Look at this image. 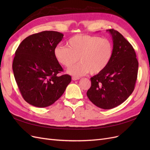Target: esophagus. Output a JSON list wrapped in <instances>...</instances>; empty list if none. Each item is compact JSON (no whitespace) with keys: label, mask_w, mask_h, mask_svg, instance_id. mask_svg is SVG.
<instances>
[{"label":"esophagus","mask_w":150,"mask_h":150,"mask_svg":"<svg viewBox=\"0 0 150 150\" xmlns=\"http://www.w3.org/2000/svg\"><path fill=\"white\" fill-rule=\"evenodd\" d=\"M72 79L73 80V81H76V80H78V79H79V78H76V77H72Z\"/></svg>","instance_id":"34e87169"}]
</instances>
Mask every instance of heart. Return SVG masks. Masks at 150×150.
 <instances>
[{
	"instance_id": "1",
	"label": "heart",
	"mask_w": 150,
	"mask_h": 150,
	"mask_svg": "<svg viewBox=\"0 0 150 150\" xmlns=\"http://www.w3.org/2000/svg\"><path fill=\"white\" fill-rule=\"evenodd\" d=\"M67 46L57 45L54 49L56 60L69 67L79 61L80 63L69 67V74L79 77L88 72L100 73L110 64L113 54L112 43L107 39L90 35H76L67 40Z\"/></svg>"
}]
</instances>
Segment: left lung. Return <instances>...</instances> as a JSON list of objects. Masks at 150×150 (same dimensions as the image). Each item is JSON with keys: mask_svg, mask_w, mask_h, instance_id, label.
Wrapping results in <instances>:
<instances>
[{"mask_svg": "<svg viewBox=\"0 0 150 150\" xmlns=\"http://www.w3.org/2000/svg\"><path fill=\"white\" fill-rule=\"evenodd\" d=\"M112 35L114 54L109 65L91 78L87 96L94 105L110 110L126 101L137 79L138 62L131 44L118 31L107 30Z\"/></svg>", "mask_w": 150, "mask_h": 150, "instance_id": "obj_1", "label": "left lung"}]
</instances>
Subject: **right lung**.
<instances>
[{
	"label": "right lung",
	"mask_w": 150,
	"mask_h": 150,
	"mask_svg": "<svg viewBox=\"0 0 150 150\" xmlns=\"http://www.w3.org/2000/svg\"><path fill=\"white\" fill-rule=\"evenodd\" d=\"M56 31H42L24 39L17 49L12 69L24 100L34 106L45 108L55 103L71 81L56 60L54 49L63 38Z\"/></svg>",
	"instance_id": "1"
}]
</instances>
